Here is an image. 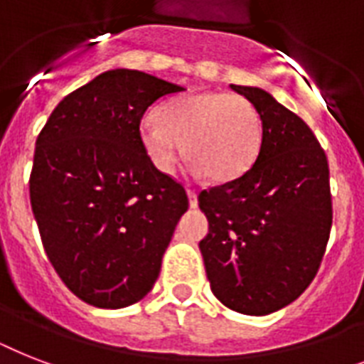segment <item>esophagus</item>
I'll use <instances>...</instances> for the list:
<instances>
[{
  "label": "esophagus",
  "mask_w": 364,
  "mask_h": 364,
  "mask_svg": "<svg viewBox=\"0 0 364 364\" xmlns=\"http://www.w3.org/2000/svg\"><path fill=\"white\" fill-rule=\"evenodd\" d=\"M187 196H188V205L191 208H196L198 205V194L194 188H187Z\"/></svg>",
  "instance_id": "1"
}]
</instances>
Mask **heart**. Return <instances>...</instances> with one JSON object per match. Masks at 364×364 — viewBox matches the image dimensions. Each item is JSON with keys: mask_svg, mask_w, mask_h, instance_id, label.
<instances>
[{"mask_svg": "<svg viewBox=\"0 0 364 364\" xmlns=\"http://www.w3.org/2000/svg\"><path fill=\"white\" fill-rule=\"evenodd\" d=\"M139 137L149 160L162 173L176 170L185 143L194 171L227 183L255 164L262 145V119L240 94H185L160 105L154 119L143 121Z\"/></svg>", "mask_w": 364, "mask_h": 364, "instance_id": "b5f03b06", "label": "heart"}]
</instances>
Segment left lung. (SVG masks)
Instances as JSON below:
<instances>
[{
	"instance_id": "obj_1",
	"label": "left lung",
	"mask_w": 364,
	"mask_h": 364,
	"mask_svg": "<svg viewBox=\"0 0 364 364\" xmlns=\"http://www.w3.org/2000/svg\"><path fill=\"white\" fill-rule=\"evenodd\" d=\"M259 109L262 145L242 177L198 194L211 291L245 316L291 304L314 282L333 227L327 154L299 115L255 87L230 85Z\"/></svg>"
}]
</instances>
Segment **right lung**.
I'll use <instances>...</instances> for the list:
<instances>
[{
    "label": "right lung",
    "instance_id": "obj_1",
    "mask_svg": "<svg viewBox=\"0 0 364 364\" xmlns=\"http://www.w3.org/2000/svg\"><path fill=\"white\" fill-rule=\"evenodd\" d=\"M181 90L143 71H105L68 94L37 136L31 210L50 264L87 304L130 306L159 277L188 198L149 160L139 124Z\"/></svg>",
    "mask_w": 364,
    "mask_h": 364
}]
</instances>
